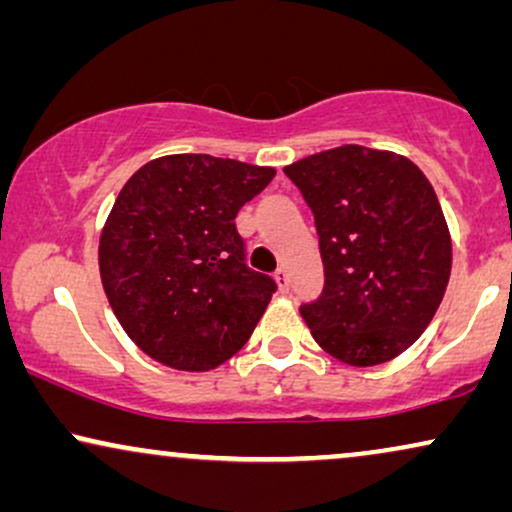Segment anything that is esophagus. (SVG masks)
Returning <instances> with one entry per match:
<instances>
[{"mask_svg":"<svg viewBox=\"0 0 512 512\" xmlns=\"http://www.w3.org/2000/svg\"><path fill=\"white\" fill-rule=\"evenodd\" d=\"M274 278H276V283H278V290H281V293H288L290 290V278H288V271L286 269H276V274H274Z\"/></svg>","mask_w":512,"mask_h":512,"instance_id":"1","label":"esophagus"}]
</instances>
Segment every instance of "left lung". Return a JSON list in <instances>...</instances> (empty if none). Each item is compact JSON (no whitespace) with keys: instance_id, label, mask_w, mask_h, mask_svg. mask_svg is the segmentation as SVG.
Returning a JSON list of instances; mask_svg holds the SVG:
<instances>
[{"instance_id":"1","label":"left lung","mask_w":512,"mask_h":512,"mask_svg":"<svg viewBox=\"0 0 512 512\" xmlns=\"http://www.w3.org/2000/svg\"><path fill=\"white\" fill-rule=\"evenodd\" d=\"M314 212L323 290L300 307L314 340L349 366H378L428 328L451 274V236L418 165L347 144L283 167Z\"/></svg>"}]
</instances>
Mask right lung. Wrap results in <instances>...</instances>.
Returning <instances> with one entry per match:
<instances>
[{"instance_id": "add662e5", "label": "right lung", "mask_w": 512, "mask_h": 512, "mask_svg": "<svg viewBox=\"0 0 512 512\" xmlns=\"http://www.w3.org/2000/svg\"><path fill=\"white\" fill-rule=\"evenodd\" d=\"M274 167L205 153L155 158L129 177L101 231V283L141 352L210 371L241 349L276 281L245 264L236 215Z\"/></svg>"}]
</instances>
